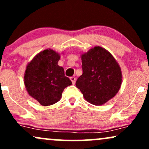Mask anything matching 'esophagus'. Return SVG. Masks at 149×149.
Listing matches in <instances>:
<instances>
[{
    "instance_id": "34e87169",
    "label": "esophagus",
    "mask_w": 149,
    "mask_h": 149,
    "mask_svg": "<svg viewBox=\"0 0 149 149\" xmlns=\"http://www.w3.org/2000/svg\"><path fill=\"white\" fill-rule=\"evenodd\" d=\"M70 79H71V82H72L73 84H75V83H76V77L72 76V77H71V78H70Z\"/></svg>"
}]
</instances>
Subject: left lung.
Wrapping results in <instances>:
<instances>
[{
    "label": "left lung",
    "instance_id": "8db88e82",
    "mask_svg": "<svg viewBox=\"0 0 149 149\" xmlns=\"http://www.w3.org/2000/svg\"><path fill=\"white\" fill-rule=\"evenodd\" d=\"M83 74L76 85L85 100L96 106L103 105L116 96L122 83L118 63L109 51L95 46L81 54Z\"/></svg>",
    "mask_w": 149,
    "mask_h": 149
}]
</instances>
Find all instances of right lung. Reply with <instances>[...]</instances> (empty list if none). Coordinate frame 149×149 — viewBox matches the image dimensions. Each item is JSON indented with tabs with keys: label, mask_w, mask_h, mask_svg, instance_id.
Masks as SVG:
<instances>
[{
	"label": "right lung",
	"mask_w": 149,
	"mask_h": 149,
	"mask_svg": "<svg viewBox=\"0 0 149 149\" xmlns=\"http://www.w3.org/2000/svg\"><path fill=\"white\" fill-rule=\"evenodd\" d=\"M60 54L52 49L38 53L27 64L24 85L29 95L42 106H49L60 100L64 88L72 84L58 65Z\"/></svg>",
	"instance_id": "add662e5"
}]
</instances>
